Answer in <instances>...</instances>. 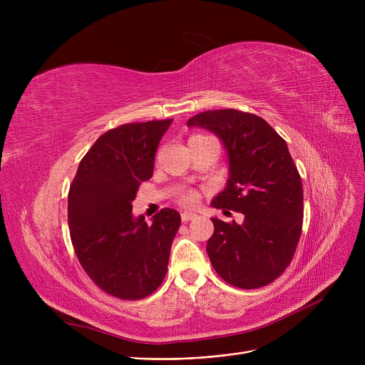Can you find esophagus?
Instances as JSON below:
<instances>
[{
	"label": "esophagus",
	"instance_id": "34e87169",
	"mask_svg": "<svg viewBox=\"0 0 365 365\" xmlns=\"http://www.w3.org/2000/svg\"><path fill=\"white\" fill-rule=\"evenodd\" d=\"M194 219H197V215H195V213H190V212L182 213V220H183V222H189V220H194Z\"/></svg>",
	"mask_w": 365,
	"mask_h": 365
}]
</instances>
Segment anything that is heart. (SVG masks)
<instances>
[{
    "label": "heart",
    "mask_w": 365,
    "mask_h": 365,
    "mask_svg": "<svg viewBox=\"0 0 365 365\" xmlns=\"http://www.w3.org/2000/svg\"><path fill=\"white\" fill-rule=\"evenodd\" d=\"M204 139H210V138L200 136V134H197V136H192V138L189 139V143L190 142H195V140H204ZM179 201L183 205H195L198 202V194L195 192V190H192V189H185V190H182V192L179 194Z\"/></svg>",
    "instance_id": "b5f03b06"
}]
</instances>
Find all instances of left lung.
I'll return each instance as SVG.
<instances>
[{
	"label": "left lung",
	"instance_id": "left-lung-1",
	"mask_svg": "<svg viewBox=\"0 0 365 365\" xmlns=\"http://www.w3.org/2000/svg\"><path fill=\"white\" fill-rule=\"evenodd\" d=\"M223 142L229 179L212 201L215 208L244 215V222L212 219L207 253L216 272L238 289H259L290 264L302 234V179L285 140L255 113L205 110L189 118Z\"/></svg>",
	"mask_w": 365,
	"mask_h": 365
}]
</instances>
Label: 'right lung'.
Segmentation results:
<instances>
[{
    "instance_id": "add662e5",
    "label": "right lung",
    "mask_w": 365,
    "mask_h": 365,
    "mask_svg": "<svg viewBox=\"0 0 365 365\" xmlns=\"http://www.w3.org/2000/svg\"><path fill=\"white\" fill-rule=\"evenodd\" d=\"M173 120L108 130L81 160L68 194V225L76 257L105 293L139 300L161 285L180 215L163 208L134 217L131 202L152 178L155 152Z\"/></svg>"
}]
</instances>
